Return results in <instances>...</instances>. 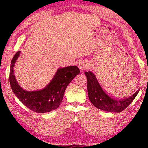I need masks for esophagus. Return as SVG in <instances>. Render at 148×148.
<instances>
[{
    "mask_svg": "<svg viewBox=\"0 0 148 148\" xmlns=\"http://www.w3.org/2000/svg\"><path fill=\"white\" fill-rule=\"evenodd\" d=\"M77 66L79 68L81 71H83L84 70H86V69L88 68V65L86 62H84L83 60H81L78 62Z\"/></svg>",
    "mask_w": 148,
    "mask_h": 148,
    "instance_id": "esophagus-1",
    "label": "esophagus"
}]
</instances>
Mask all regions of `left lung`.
<instances>
[{
  "label": "left lung",
  "mask_w": 148,
  "mask_h": 148,
  "mask_svg": "<svg viewBox=\"0 0 148 148\" xmlns=\"http://www.w3.org/2000/svg\"><path fill=\"white\" fill-rule=\"evenodd\" d=\"M87 77V90L89 99L97 108L105 111L119 112L126 109L139 93V90L133 95L125 99L112 98L103 90L95 75L91 71L84 72Z\"/></svg>",
  "instance_id": "left-lung-1"
}]
</instances>
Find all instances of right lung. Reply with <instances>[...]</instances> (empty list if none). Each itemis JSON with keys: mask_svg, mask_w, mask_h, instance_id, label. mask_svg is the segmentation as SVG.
Segmentation results:
<instances>
[{"mask_svg": "<svg viewBox=\"0 0 148 148\" xmlns=\"http://www.w3.org/2000/svg\"><path fill=\"white\" fill-rule=\"evenodd\" d=\"M20 53V51L16 53L11 63L9 82L12 92L27 108L36 112L45 113L57 109L62 101L66 88L79 74V68L74 65L59 68L51 82L45 88L28 92L19 86L14 75L13 67Z\"/></svg>", "mask_w": 148, "mask_h": 148, "instance_id": "1", "label": "right lung"}]
</instances>
